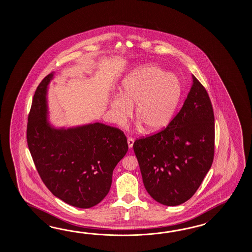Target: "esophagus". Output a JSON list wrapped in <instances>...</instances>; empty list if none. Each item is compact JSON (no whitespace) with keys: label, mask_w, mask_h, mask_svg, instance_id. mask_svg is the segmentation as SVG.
<instances>
[{"label":"esophagus","mask_w":252,"mask_h":252,"mask_svg":"<svg viewBox=\"0 0 252 252\" xmlns=\"http://www.w3.org/2000/svg\"><path fill=\"white\" fill-rule=\"evenodd\" d=\"M127 141H128V146L129 149H131L132 147H133L134 143V139L133 138H128L127 139Z\"/></svg>","instance_id":"obj_1"}]
</instances>
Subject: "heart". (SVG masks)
I'll list each match as a JSON object with an SVG mask.
<instances>
[{"instance_id": "b5f03b06", "label": "heart", "mask_w": 252, "mask_h": 252, "mask_svg": "<svg viewBox=\"0 0 252 252\" xmlns=\"http://www.w3.org/2000/svg\"><path fill=\"white\" fill-rule=\"evenodd\" d=\"M122 95L110 102V112L119 125L135 115L148 132L166 128L175 116L182 96V85L177 76L154 65L138 67L124 78ZM140 125V124H139Z\"/></svg>"}]
</instances>
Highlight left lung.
<instances>
[{
	"mask_svg": "<svg viewBox=\"0 0 252 252\" xmlns=\"http://www.w3.org/2000/svg\"><path fill=\"white\" fill-rule=\"evenodd\" d=\"M214 114L208 93L193 75L182 108L166 128L133 144L147 192L176 206L197 191L214 157Z\"/></svg>",
	"mask_w": 252,
	"mask_h": 252,
	"instance_id": "8db88e82",
	"label": "left lung"
}]
</instances>
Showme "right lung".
<instances>
[{"instance_id":"1","label":"right lung","mask_w":252,"mask_h":252,"mask_svg":"<svg viewBox=\"0 0 252 252\" xmlns=\"http://www.w3.org/2000/svg\"><path fill=\"white\" fill-rule=\"evenodd\" d=\"M53 74L38 85L27 124V143L48 190L77 208L99 204L111 188L113 171L128 151L120 128L105 124L54 128L47 120V88Z\"/></svg>"}]
</instances>
